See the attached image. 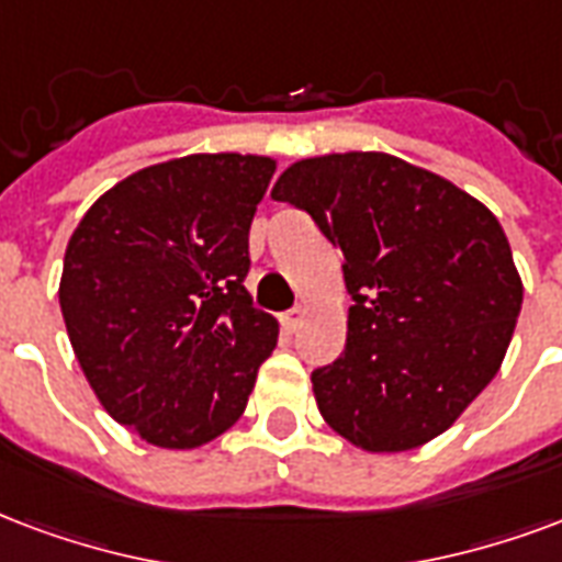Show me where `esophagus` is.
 Returning <instances> with one entry per match:
<instances>
[{"instance_id": "esophagus-1", "label": "esophagus", "mask_w": 562, "mask_h": 562, "mask_svg": "<svg viewBox=\"0 0 562 562\" xmlns=\"http://www.w3.org/2000/svg\"><path fill=\"white\" fill-rule=\"evenodd\" d=\"M303 318H306V310L303 306H294V310H289V313H282L280 315V324H282V330H289V334H294L297 327L303 324Z\"/></svg>"}]
</instances>
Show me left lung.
<instances>
[{
    "mask_svg": "<svg viewBox=\"0 0 562 562\" xmlns=\"http://www.w3.org/2000/svg\"><path fill=\"white\" fill-rule=\"evenodd\" d=\"M270 196L342 252L348 339L313 372L327 426L369 452L438 438L488 386L521 313L501 223L464 190L393 154L297 160Z\"/></svg>",
    "mask_w": 562,
    "mask_h": 562,
    "instance_id": "obj_1",
    "label": "left lung"
}]
</instances>
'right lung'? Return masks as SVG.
<instances>
[{
  "mask_svg": "<svg viewBox=\"0 0 562 562\" xmlns=\"http://www.w3.org/2000/svg\"><path fill=\"white\" fill-rule=\"evenodd\" d=\"M277 164L190 154L148 166L86 211L59 303L74 355L112 419L166 450L235 426L280 324L244 289L249 223Z\"/></svg>",
  "mask_w": 562,
  "mask_h": 562,
  "instance_id": "add662e5",
  "label": "right lung"
}]
</instances>
